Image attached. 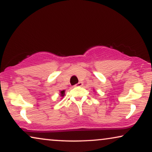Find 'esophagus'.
<instances>
[{
	"mask_svg": "<svg viewBox=\"0 0 152 152\" xmlns=\"http://www.w3.org/2000/svg\"><path fill=\"white\" fill-rule=\"evenodd\" d=\"M82 85H83V83L82 82H79L77 84L75 85V86H82Z\"/></svg>",
	"mask_w": 152,
	"mask_h": 152,
	"instance_id": "obj_1",
	"label": "esophagus"
}]
</instances>
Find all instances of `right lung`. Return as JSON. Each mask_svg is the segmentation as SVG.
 Returning a JSON list of instances; mask_svg holds the SVG:
<instances>
[{"instance_id": "add662e5", "label": "right lung", "mask_w": 152, "mask_h": 152, "mask_svg": "<svg viewBox=\"0 0 152 152\" xmlns=\"http://www.w3.org/2000/svg\"><path fill=\"white\" fill-rule=\"evenodd\" d=\"M60 93H61V96L63 97L64 95V93H65V91H61Z\"/></svg>"}]
</instances>
